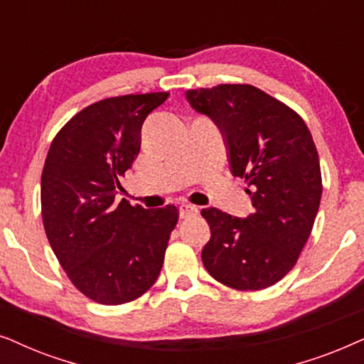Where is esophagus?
Returning <instances> with one entry per match:
<instances>
[{"mask_svg":"<svg viewBox=\"0 0 364 364\" xmlns=\"http://www.w3.org/2000/svg\"><path fill=\"white\" fill-rule=\"evenodd\" d=\"M198 213V208L193 206V205H181L179 206V216L181 218H190V216H195Z\"/></svg>","mask_w":364,"mask_h":364,"instance_id":"34e87169","label":"esophagus"}]
</instances>
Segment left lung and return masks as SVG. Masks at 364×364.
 Segmentation results:
<instances>
[{"label": "left lung", "instance_id": "1", "mask_svg": "<svg viewBox=\"0 0 364 364\" xmlns=\"http://www.w3.org/2000/svg\"><path fill=\"white\" fill-rule=\"evenodd\" d=\"M186 100L220 128L231 174L248 183L255 208L246 218L201 210L211 230L203 264L232 289L268 288L296 264L321 201L311 133L301 116L251 85L188 90Z\"/></svg>", "mask_w": 364, "mask_h": 364}]
</instances>
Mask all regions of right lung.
Segmentation results:
<instances>
[{
  "label": "right lung",
  "mask_w": 364,
  "mask_h": 364,
  "mask_svg": "<svg viewBox=\"0 0 364 364\" xmlns=\"http://www.w3.org/2000/svg\"><path fill=\"white\" fill-rule=\"evenodd\" d=\"M168 96L126 95L86 106L48 151L41 174L48 241L71 283L96 303L133 301L161 271L176 206L144 210L114 198L139 153L144 119Z\"/></svg>",
  "instance_id": "obj_1"
}]
</instances>
